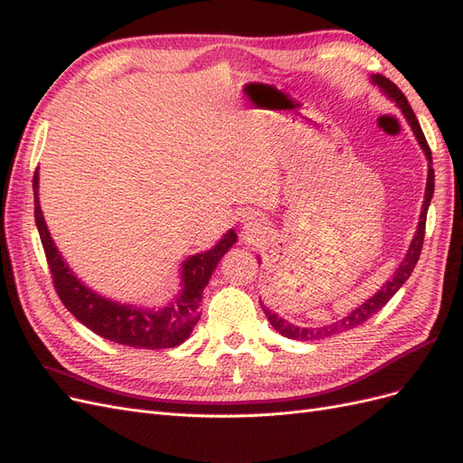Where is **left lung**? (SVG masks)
I'll use <instances>...</instances> for the list:
<instances>
[{"mask_svg": "<svg viewBox=\"0 0 463 463\" xmlns=\"http://www.w3.org/2000/svg\"><path fill=\"white\" fill-rule=\"evenodd\" d=\"M373 80L392 98V100H394V102L402 108L403 116L408 118V121H410V125H411V129H413V133H415V137H417L419 145H421V148H423L425 154H427V160H429V175H427V189H425V201H423V206H421V216H419V228H417V232H415V237H413V241H411L410 249H408V255H405L403 262L398 266V270L394 272V276H392V278L388 279V282H386L381 289H378V293H374V296H373L369 301H365L361 307H357V309H355L352 315L342 318V320H338V322H334V325H330V326H322V328H299V326H296V325H289L288 320H284L282 317H278L276 313H272V311L269 309V307L260 305L264 315L269 317V322L274 326V330H278L279 334L286 335V338H291V340H301V342L322 340V338H328V335H334V334H340V332H345V330H352V328L361 326L363 322H367L371 317H374L378 311H381L383 307H384L392 298H394V293H396L405 282H408V278L411 276V272H413V269H415V264H417V260H419V255H421L423 240H425L427 210H429V204H430V199H432V193H434V170H432V165H430V164H432L430 148H429L427 138H425V135H423V131H421V125H419V121H417V118H415V114H413V109H411V106H410V102H408V98L403 96V92H402L390 79H386L384 75H374Z\"/></svg>", "mask_w": 463, "mask_h": 463, "instance_id": "left-lung-1", "label": "left lung"}]
</instances>
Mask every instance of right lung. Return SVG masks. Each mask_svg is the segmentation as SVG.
Instances as JSON below:
<instances>
[{
    "mask_svg": "<svg viewBox=\"0 0 463 463\" xmlns=\"http://www.w3.org/2000/svg\"><path fill=\"white\" fill-rule=\"evenodd\" d=\"M33 189L36 228L46 253L52 282L69 313L75 315V318L94 334L129 347L164 349L175 347L189 338V334L197 326L201 318L199 305L203 301V291L208 279L213 276L223 253L237 240L233 230L223 235V240L218 241L214 249L185 260L184 289H181L179 298L170 307H165L162 311L137 309V307L131 305L108 301L79 282L73 272L69 270V266L63 262L58 249H55L44 216H42L38 204V174H34Z\"/></svg>",
    "mask_w": 463,
    "mask_h": 463,
    "instance_id": "obj_1",
    "label": "right lung"
}]
</instances>
